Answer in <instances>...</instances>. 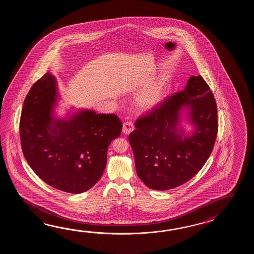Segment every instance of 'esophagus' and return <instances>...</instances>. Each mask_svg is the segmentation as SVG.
<instances>
[{"instance_id":"1","label":"esophagus","mask_w":254,"mask_h":254,"mask_svg":"<svg viewBox=\"0 0 254 254\" xmlns=\"http://www.w3.org/2000/svg\"><path fill=\"white\" fill-rule=\"evenodd\" d=\"M133 129H134V125H133L132 123L127 122V123L124 124V126H123V132H124L125 134H129Z\"/></svg>"}]
</instances>
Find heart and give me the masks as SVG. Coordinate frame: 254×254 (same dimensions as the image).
Instances as JSON below:
<instances>
[{"label":"heart","mask_w":254,"mask_h":254,"mask_svg":"<svg viewBox=\"0 0 254 254\" xmlns=\"http://www.w3.org/2000/svg\"><path fill=\"white\" fill-rule=\"evenodd\" d=\"M166 82L158 81L142 89L135 96L136 108L141 112H148L162 103L166 93Z\"/></svg>","instance_id":"1"}]
</instances>
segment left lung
Listing matches in <instances>:
<instances>
[{"label":"left lung","instance_id":"8db88e82","mask_svg":"<svg viewBox=\"0 0 254 254\" xmlns=\"http://www.w3.org/2000/svg\"><path fill=\"white\" fill-rule=\"evenodd\" d=\"M193 126L187 133L182 125ZM218 131L217 105L200 75L190 76L184 91L140 117L129 141L136 173L148 188H176L197 174L211 155Z\"/></svg>","mask_w":254,"mask_h":254}]
</instances>
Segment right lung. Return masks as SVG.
Masks as SVG:
<instances>
[{
	"label": "right lung",
	"instance_id": "1",
	"mask_svg": "<svg viewBox=\"0 0 254 254\" xmlns=\"http://www.w3.org/2000/svg\"><path fill=\"white\" fill-rule=\"evenodd\" d=\"M57 80L47 72L36 81L23 103L20 138L28 164L44 183L69 193H81L103 175L107 151L123 125L115 114L92 110L54 114L59 100Z\"/></svg>",
	"mask_w": 254,
	"mask_h": 254
}]
</instances>
